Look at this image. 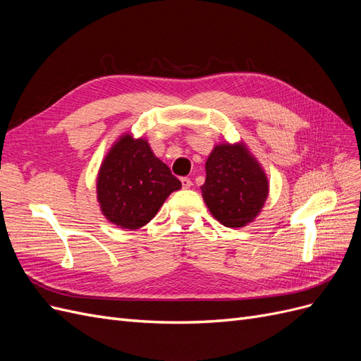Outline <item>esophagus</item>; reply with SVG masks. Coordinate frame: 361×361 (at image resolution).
Here are the masks:
<instances>
[{
  "mask_svg": "<svg viewBox=\"0 0 361 361\" xmlns=\"http://www.w3.org/2000/svg\"><path fill=\"white\" fill-rule=\"evenodd\" d=\"M182 188H190L191 187V179L190 178H180Z\"/></svg>",
  "mask_w": 361,
  "mask_h": 361,
  "instance_id": "obj_1",
  "label": "esophagus"
}]
</instances>
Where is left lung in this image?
I'll use <instances>...</instances> for the list:
<instances>
[{
    "label": "left lung",
    "instance_id": "8db88e82",
    "mask_svg": "<svg viewBox=\"0 0 361 361\" xmlns=\"http://www.w3.org/2000/svg\"><path fill=\"white\" fill-rule=\"evenodd\" d=\"M202 195L226 227H244L259 215L268 197V179L260 164L241 145H218L206 161Z\"/></svg>",
    "mask_w": 361,
    "mask_h": 361
}]
</instances>
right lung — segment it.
<instances>
[{
	"mask_svg": "<svg viewBox=\"0 0 361 361\" xmlns=\"http://www.w3.org/2000/svg\"><path fill=\"white\" fill-rule=\"evenodd\" d=\"M182 187L143 138L120 137L97 174V200L108 221L122 228L143 227L173 191Z\"/></svg>",
	"mask_w": 361,
	"mask_h": 361,
	"instance_id": "add662e5",
	"label": "right lung"
}]
</instances>
